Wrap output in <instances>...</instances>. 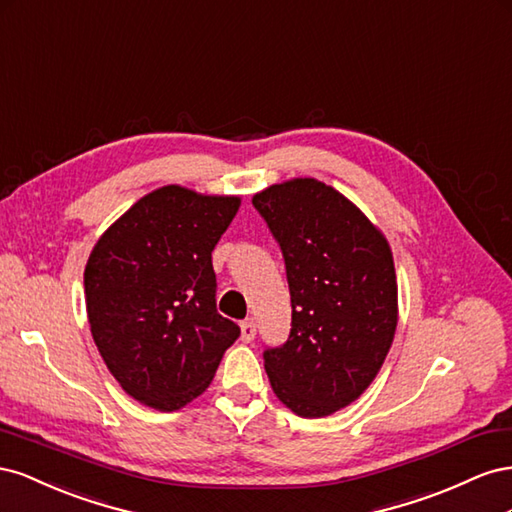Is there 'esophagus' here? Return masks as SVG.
I'll use <instances>...</instances> for the list:
<instances>
[{
	"label": "esophagus",
	"instance_id": "esophagus-1",
	"mask_svg": "<svg viewBox=\"0 0 512 512\" xmlns=\"http://www.w3.org/2000/svg\"><path fill=\"white\" fill-rule=\"evenodd\" d=\"M240 330H242V341L244 343H251L255 339V321L253 319H244L240 324Z\"/></svg>",
	"mask_w": 512,
	"mask_h": 512
}]
</instances>
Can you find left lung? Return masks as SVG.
Returning <instances> with one entry per match:
<instances>
[{
	"instance_id": "8db88e82",
	"label": "left lung",
	"mask_w": 512,
	"mask_h": 512,
	"mask_svg": "<svg viewBox=\"0 0 512 512\" xmlns=\"http://www.w3.org/2000/svg\"><path fill=\"white\" fill-rule=\"evenodd\" d=\"M279 242L291 332L268 347L276 397L302 418L354 403L382 369L399 319L390 244L352 201L315 178L272 184L253 197Z\"/></svg>"
}]
</instances>
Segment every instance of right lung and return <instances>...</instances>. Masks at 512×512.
Segmentation results:
<instances>
[{
  "mask_svg": "<svg viewBox=\"0 0 512 512\" xmlns=\"http://www.w3.org/2000/svg\"><path fill=\"white\" fill-rule=\"evenodd\" d=\"M240 197L169 184L141 197L92 248L83 285L98 352L126 394L175 412L212 382L240 328L216 311L212 251Z\"/></svg>",
  "mask_w": 512,
  "mask_h": 512,
  "instance_id": "right-lung-1",
  "label": "right lung"
}]
</instances>
